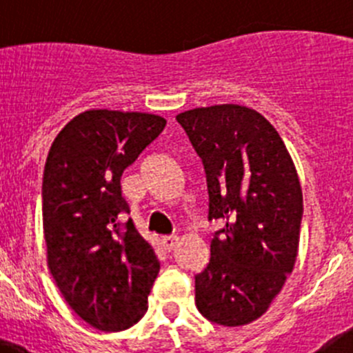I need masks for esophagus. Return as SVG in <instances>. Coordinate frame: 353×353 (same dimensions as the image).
I'll list each match as a JSON object with an SVG mask.
<instances>
[{"label":"esophagus","mask_w":353,"mask_h":353,"mask_svg":"<svg viewBox=\"0 0 353 353\" xmlns=\"http://www.w3.org/2000/svg\"><path fill=\"white\" fill-rule=\"evenodd\" d=\"M176 244H177V237L176 236L163 237V239H162V245L167 249V251H172V249L176 248Z\"/></svg>","instance_id":"esophagus-1"}]
</instances>
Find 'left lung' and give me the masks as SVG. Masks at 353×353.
Listing matches in <instances>:
<instances>
[{
    "instance_id": "1",
    "label": "left lung",
    "mask_w": 353,
    "mask_h": 353,
    "mask_svg": "<svg viewBox=\"0 0 353 353\" xmlns=\"http://www.w3.org/2000/svg\"><path fill=\"white\" fill-rule=\"evenodd\" d=\"M193 145L208 191L210 261L194 276L196 307L208 321L241 326L266 312L294 270L302 191L275 128L236 104L176 116Z\"/></svg>"
}]
</instances>
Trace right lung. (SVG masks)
<instances>
[{"label": "right lung", "mask_w": 353, "mask_h": 353, "mask_svg": "<svg viewBox=\"0 0 353 353\" xmlns=\"http://www.w3.org/2000/svg\"><path fill=\"white\" fill-rule=\"evenodd\" d=\"M165 119L85 110L52 141L42 179L48 265L71 309L94 328L123 331L148 309L159 275L121 194V176L159 137Z\"/></svg>", "instance_id": "add662e5"}]
</instances>
